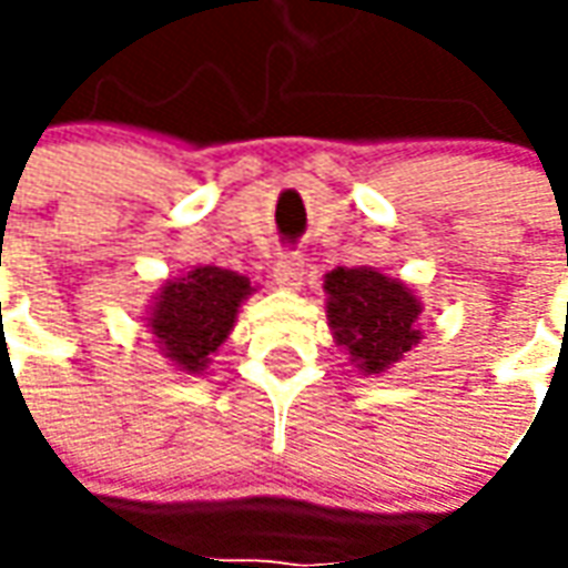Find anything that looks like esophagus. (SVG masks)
<instances>
[{
    "label": "esophagus",
    "instance_id": "obj_1",
    "mask_svg": "<svg viewBox=\"0 0 568 568\" xmlns=\"http://www.w3.org/2000/svg\"><path fill=\"white\" fill-rule=\"evenodd\" d=\"M271 276L280 288H292L295 292V288H301V280H304V261L295 252H285V255L273 261Z\"/></svg>",
    "mask_w": 568,
    "mask_h": 568
}]
</instances>
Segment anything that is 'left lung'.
<instances>
[{
	"instance_id": "left-lung-1",
	"label": "left lung",
	"mask_w": 568,
	"mask_h": 568,
	"mask_svg": "<svg viewBox=\"0 0 568 568\" xmlns=\"http://www.w3.org/2000/svg\"><path fill=\"white\" fill-rule=\"evenodd\" d=\"M325 292L334 334L362 371L381 374L419 341L414 328L419 316L417 297L398 280L371 267H337L325 276Z\"/></svg>"
}]
</instances>
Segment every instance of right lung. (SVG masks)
Here are the masks:
<instances>
[{
    "label": "right lung",
    "instance_id": "obj_1",
    "mask_svg": "<svg viewBox=\"0 0 568 568\" xmlns=\"http://www.w3.org/2000/svg\"><path fill=\"white\" fill-rule=\"evenodd\" d=\"M252 292L246 276L222 267H197L163 285L151 310V334L166 346L179 368L203 371L210 356L234 328L236 307Z\"/></svg>",
    "mask_w": 568,
    "mask_h": 568
}]
</instances>
